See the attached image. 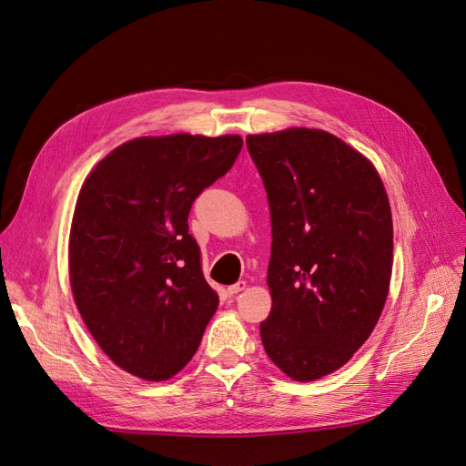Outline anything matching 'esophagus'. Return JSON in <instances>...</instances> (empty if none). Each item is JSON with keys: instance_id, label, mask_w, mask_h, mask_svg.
<instances>
[{"instance_id": "esophagus-1", "label": "esophagus", "mask_w": 466, "mask_h": 466, "mask_svg": "<svg viewBox=\"0 0 466 466\" xmlns=\"http://www.w3.org/2000/svg\"><path fill=\"white\" fill-rule=\"evenodd\" d=\"M248 288V283L246 281H238V283H234V286H228L227 288V293L228 295H238V293H241Z\"/></svg>"}]
</instances>
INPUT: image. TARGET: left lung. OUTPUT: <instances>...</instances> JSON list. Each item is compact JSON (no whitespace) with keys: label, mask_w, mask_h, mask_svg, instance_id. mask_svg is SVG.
<instances>
[{"label":"left lung","mask_w":466,"mask_h":466,"mask_svg":"<svg viewBox=\"0 0 466 466\" xmlns=\"http://www.w3.org/2000/svg\"><path fill=\"white\" fill-rule=\"evenodd\" d=\"M246 145L272 225L262 345L293 380H316L354 356L387 302L389 196L371 161L328 131L289 127L248 135Z\"/></svg>","instance_id":"left-lung-1"}]
</instances>
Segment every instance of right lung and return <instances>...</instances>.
Wrapping results in <instances>:
<instances>
[{
    "label": "right lung",
    "mask_w": 466,
    "mask_h": 466,
    "mask_svg": "<svg viewBox=\"0 0 466 466\" xmlns=\"http://www.w3.org/2000/svg\"><path fill=\"white\" fill-rule=\"evenodd\" d=\"M241 145L239 135L138 137L84 180L68 239L72 295L96 345L135 377L177 375L218 307L188 213Z\"/></svg>",
    "instance_id": "add662e5"
}]
</instances>
